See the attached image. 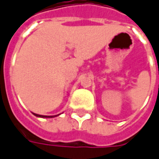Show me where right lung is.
Returning <instances> with one entry per match:
<instances>
[{"label": "right lung", "instance_id": "add662e5", "mask_svg": "<svg viewBox=\"0 0 159 159\" xmlns=\"http://www.w3.org/2000/svg\"><path fill=\"white\" fill-rule=\"evenodd\" d=\"M33 115L34 116H36L37 117H41V118H52V117H55L57 116H59V115H57V116H42V115H37V114H35V113H33Z\"/></svg>", "mask_w": 159, "mask_h": 159}]
</instances>
